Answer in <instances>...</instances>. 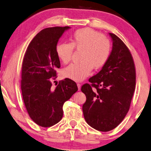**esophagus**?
Masks as SVG:
<instances>
[{"instance_id": "34e87169", "label": "esophagus", "mask_w": 151, "mask_h": 151, "mask_svg": "<svg viewBox=\"0 0 151 151\" xmlns=\"http://www.w3.org/2000/svg\"><path fill=\"white\" fill-rule=\"evenodd\" d=\"M77 87H78V91H80V89H81V85L80 83H77Z\"/></svg>"}]
</instances>
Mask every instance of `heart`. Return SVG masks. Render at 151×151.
I'll return each instance as SVG.
<instances>
[{
	"label": "heart",
	"instance_id": "b5f03b06",
	"mask_svg": "<svg viewBox=\"0 0 151 151\" xmlns=\"http://www.w3.org/2000/svg\"><path fill=\"white\" fill-rule=\"evenodd\" d=\"M74 49L81 51L79 63H73L63 69L64 78L81 81L90 75L93 68H101L109 58L111 45L109 40L91 28L76 30L70 37L69 43H58L55 47L56 56L62 63L70 61Z\"/></svg>",
	"mask_w": 151,
	"mask_h": 151
}]
</instances>
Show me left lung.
Listing matches in <instances>:
<instances>
[{"label":"left lung","mask_w":151,"mask_h":151,"mask_svg":"<svg viewBox=\"0 0 151 151\" xmlns=\"http://www.w3.org/2000/svg\"><path fill=\"white\" fill-rule=\"evenodd\" d=\"M113 48L101 70L81 87L87 100L83 111L87 123L101 132L116 128L129 111L136 87V68L128 47L109 33Z\"/></svg>","instance_id":"8db88e82"}]
</instances>
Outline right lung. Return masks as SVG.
Here are the masks:
<instances>
[{"label":"right lung","instance_id":"right-lung-1","mask_svg":"<svg viewBox=\"0 0 151 151\" xmlns=\"http://www.w3.org/2000/svg\"><path fill=\"white\" fill-rule=\"evenodd\" d=\"M70 27L45 28L33 37L24 55L21 88L24 104L31 119L48 128L61 120L63 105L78 91L75 81L65 78L53 89L52 81L60 67L55 47L59 38Z\"/></svg>","mask_w":151,"mask_h":151}]
</instances>
